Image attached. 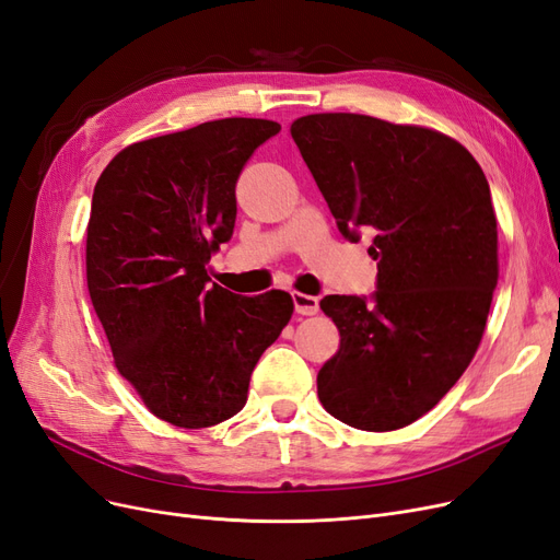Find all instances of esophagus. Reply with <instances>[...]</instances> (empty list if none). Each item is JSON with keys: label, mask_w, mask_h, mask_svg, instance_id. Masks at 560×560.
Instances as JSON below:
<instances>
[{"label": "esophagus", "mask_w": 560, "mask_h": 560, "mask_svg": "<svg viewBox=\"0 0 560 560\" xmlns=\"http://www.w3.org/2000/svg\"><path fill=\"white\" fill-rule=\"evenodd\" d=\"M292 299H294V307H296V313H299V315L311 317V315H317V313H319V301H317L315 296L294 292V294H292Z\"/></svg>", "instance_id": "1"}]
</instances>
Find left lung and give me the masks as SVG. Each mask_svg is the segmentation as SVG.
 Listing matches in <instances>:
<instances>
[{"label": "left lung", "instance_id": "8db88e82", "mask_svg": "<svg viewBox=\"0 0 560 560\" xmlns=\"http://www.w3.org/2000/svg\"><path fill=\"white\" fill-rule=\"evenodd\" d=\"M340 234L369 229L377 292L324 296L338 352L322 365L324 410L361 431L410 427L472 361L498 282V222L485 171L452 137L359 113L289 127Z\"/></svg>", "mask_w": 560, "mask_h": 560}]
</instances>
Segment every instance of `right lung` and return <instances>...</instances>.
Masks as SVG:
<instances>
[{
    "label": "right lung",
    "mask_w": 560,
    "mask_h": 560,
    "mask_svg": "<svg viewBox=\"0 0 560 560\" xmlns=\"http://www.w3.org/2000/svg\"><path fill=\"white\" fill-rule=\"evenodd\" d=\"M273 120L224 118L131 143L94 185L88 292L118 373L145 408L180 429L234 417L249 375L292 319L271 289L208 284L206 264L234 234L236 180Z\"/></svg>",
    "instance_id": "1"
}]
</instances>
